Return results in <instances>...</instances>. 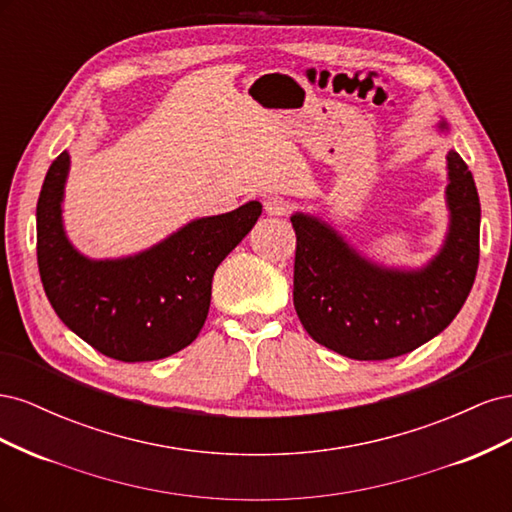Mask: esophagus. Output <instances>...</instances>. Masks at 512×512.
<instances>
[{"mask_svg":"<svg viewBox=\"0 0 512 512\" xmlns=\"http://www.w3.org/2000/svg\"><path fill=\"white\" fill-rule=\"evenodd\" d=\"M265 211H267V215H275V218H280V215H286L290 211V200H286L282 196H269L265 200Z\"/></svg>","mask_w":512,"mask_h":512,"instance_id":"34e87169","label":"esophagus"}]
</instances>
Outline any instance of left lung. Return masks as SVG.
<instances>
[{
  "label": "left lung",
  "instance_id": "left-lung-1",
  "mask_svg": "<svg viewBox=\"0 0 512 512\" xmlns=\"http://www.w3.org/2000/svg\"><path fill=\"white\" fill-rule=\"evenodd\" d=\"M438 132L446 134L442 119ZM448 230L423 267H386L363 256L327 220L297 211L294 309L318 344L356 361L408 354L440 335L466 303L478 269L480 203L457 151L446 153Z\"/></svg>",
  "mask_w": 512,
  "mask_h": 512
}]
</instances>
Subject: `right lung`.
Segmentation results:
<instances>
[{"mask_svg": "<svg viewBox=\"0 0 512 512\" xmlns=\"http://www.w3.org/2000/svg\"><path fill=\"white\" fill-rule=\"evenodd\" d=\"M70 153L44 177L38 207V269L66 327L123 363L158 361L190 346L207 320L220 262L260 218L258 200L183 224L147 250L121 258L81 254L64 226Z\"/></svg>", "mask_w": 512, "mask_h": 512, "instance_id": "right-lung-1", "label": "right lung"}]
</instances>
